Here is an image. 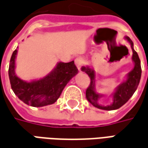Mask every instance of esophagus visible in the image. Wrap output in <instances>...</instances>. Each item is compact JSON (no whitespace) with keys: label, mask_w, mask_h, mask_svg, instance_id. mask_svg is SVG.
<instances>
[{"label":"esophagus","mask_w":148,"mask_h":148,"mask_svg":"<svg viewBox=\"0 0 148 148\" xmlns=\"http://www.w3.org/2000/svg\"><path fill=\"white\" fill-rule=\"evenodd\" d=\"M83 63H84V60L81 57H77L76 60H75V64H76V67H77V69L80 70V68L82 67L83 65Z\"/></svg>","instance_id":"1"}]
</instances>
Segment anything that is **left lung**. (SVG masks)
Listing matches in <instances>:
<instances>
[{"mask_svg":"<svg viewBox=\"0 0 148 148\" xmlns=\"http://www.w3.org/2000/svg\"><path fill=\"white\" fill-rule=\"evenodd\" d=\"M125 39L128 41L132 49V61L134 62V68L133 69L127 74L126 79L121 83L117 88L114 93L112 94V103L109 105H101L98 103L99 100L103 95L99 94L96 92V74L93 69L88 66L82 67L81 71L86 72L90 77L91 82L89 87L86 90V98L91 103L94 107L102 110L112 111L116 110L122 107L124 103H126L128 99L132 96L136 90L138 88L139 80L141 78V65H140V60L137 52L134 50L133 48V42L128 36H125Z\"/></svg>","mask_w":148,"mask_h":148,"instance_id":"left-lung-1","label":"left lung"}]
</instances>
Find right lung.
I'll use <instances>...</instances> for the list:
<instances>
[{"instance_id":"1","label":"right lung","mask_w":148,"mask_h":148,"mask_svg":"<svg viewBox=\"0 0 148 148\" xmlns=\"http://www.w3.org/2000/svg\"><path fill=\"white\" fill-rule=\"evenodd\" d=\"M16 54L17 49L12 52L9 64V76L11 87L19 99L32 107L39 108L54 103L66 84L78 73L73 60L69 63L59 62L45 77L27 82L16 74Z\"/></svg>"}]
</instances>
